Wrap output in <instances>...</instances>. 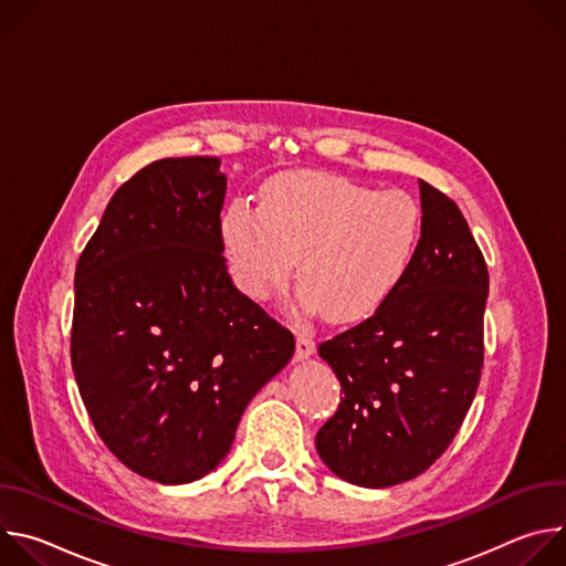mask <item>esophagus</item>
I'll return each mask as SVG.
<instances>
[{"label":"esophagus","mask_w":566,"mask_h":566,"mask_svg":"<svg viewBox=\"0 0 566 566\" xmlns=\"http://www.w3.org/2000/svg\"><path fill=\"white\" fill-rule=\"evenodd\" d=\"M313 354H315V338H313V334H311L308 329H302V332H297V343H295V358L304 360V358H308V356H313Z\"/></svg>","instance_id":"1"}]
</instances>
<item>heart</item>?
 I'll return each instance as SVG.
<instances>
[{
  "label": "heart",
  "instance_id": "obj_1",
  "mask_svg": "<svg viewBox=\"0 0 566 566\" xmlns=\"http://www.w3.org/2000/svg\"><path fill=\"white\" fill-rule=\"evenodd\" d=\"M223 249L237 286L255 300L280 289L297 262L300 300L336 322L371 315L408 275L421 208L402 190H376L327 172L269 181L262 203L228 206Z\"/></svg>",
  "mask_w": 566,
  "mask_h": 566
}]
</instances>
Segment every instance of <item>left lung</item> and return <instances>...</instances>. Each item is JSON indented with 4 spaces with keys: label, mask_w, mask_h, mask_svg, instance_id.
I'll return each instance as SVG.
<instances>
[{
    "label": "left lung",
    "mask_w": 566,
    "mask_h": 566,
    "mask_svg": "<svg viewBox=\"0 0 566 566\" xmlns=\"http://www.w3.org/2000/svg\"><path fill=\"white\" fill-rule=\"evenodd\" d=\"M421 188V239L408 275L360 325L317 352L340 406L315 434L340 479L387 489L426 472L459 432L483 367L489 266L459 206Z\"/></svg>",
    "instance_id": "1"
}]
</instances>
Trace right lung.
I'll use <instances>...</instances> for the list:
<instances>
[{"label":"right lung","instance_id":"add662e5","mask_svg":"<svg viewBox=\"0 0 566 566\" xmlns=\"http://www.w3.org/2000/svg\"><path fill=\"white\" fill-rule=\"evenodd\" d=\"M217 168L181 156L138 170L75 266L80 396L112 454L158 483L217 468L249 400L295 352L293 334L232 284Z\"/></svg>","mask_w":566,"mask_h":566}]
</instances>
